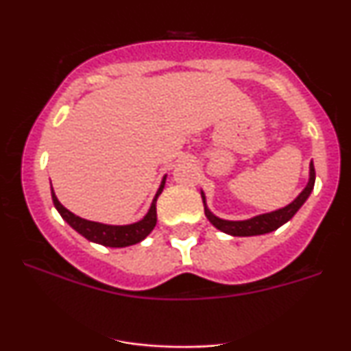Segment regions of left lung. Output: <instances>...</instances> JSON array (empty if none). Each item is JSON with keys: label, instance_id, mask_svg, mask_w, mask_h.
I'll list each match as a JSON object with an SVG mask.
<instances>
[{"label": "left lung", "instance_id": "1", "mask_svg": "<svg viewBox=\"0 0 351 351\" xmlns=\"http://www.w3.org/2000/svg\"><path fill=\"white\" fill-rule=\"evenodd\" d=\"M313 184H315V168H313V162L310 163V178L307 186L304 188V191L297 196L295 199L292 201L289 206L277 209V211L267 213V215H261L256 217H251V219H245V221H226V219H221L213 215L206 206V201H204V195L201 193V198H203V204H204V215L209 219V223L213 226L219 229V231L226 232V234L231 236H259V234H265V232H271L276 231L277 228H280L282 224L287 223L291 217L299 211L302 204L307 201V198L312 193Z\"/></svg>", "mask_w": 351, "mask_h": 351}]
</instances>
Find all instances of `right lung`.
<instances>
[{"label": "right lung", "instance_id": "obj_1", "mask_svg": "<svg viewBox=\"0 0 351 351\" xmlns=\"http://www.w3.org/2000/svg\"><path fill=\"white\" fill-rule=\"evenodd\" d=\"M165 176L162 184H160L158 191H156L155 198L150 209H148L147 216L142 221L134 224H127V226H110V224H102V223H94V221L82 219V217L75 216L74 213H71L69 209H66L62 204L59 203V199L56 198L54 189L51 191L52 195V203H54L56 209L59 211V215L62 216V219L67 221L71 228H74L79 234H82L86 239L92 241V243H97L107 247H127V245L136 244L140 241H143L150 232L153 231L156 224V199L162 195L165 188Z\"/></svg>", "mask_w": 351, "mask_h": 351}]
</instances>
